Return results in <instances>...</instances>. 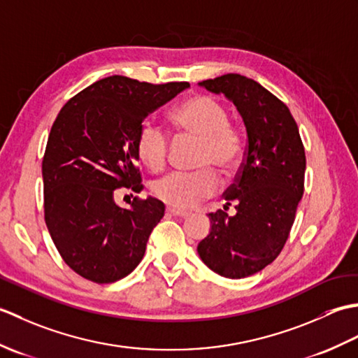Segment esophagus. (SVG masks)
<instances>
[{
    "mask_svg": "<svg viewBox=\"0 0 358 358\" xmlns=\"http://www.w3.org/2000/svg\"><path fill=\"white\" fill-rule=\"evenodd\" d=\"M167 212H169L171 215H173V217H178V218H187L189 215V212H183V210H178V209H173V208H169L167 209Z\"/></svg>",
    "mask_w": 358,
    "mask_h": 358,
    "instance_id": "1",
    "label": "esophagus"
}]
</instances>
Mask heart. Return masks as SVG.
Here are the masks:
<instances>
[{
    "instance_id": "b5f03b06",
    "label": "heart",
    "mask_w": 358,
    "mask_h": 358,
    "mask_svg": "<svg viewBox=\"0 0 358 358\" xmlns=\"http://www.w3.org/2000/svg\"><path fill=\"white\" fill-rule=\"evenodd\" d=\"M171 123L180 136L199 140L194 172H172L155 180L150 189L159 201L173 209H189L209 199L218 189L217 169L231 175L238 164L241 141L227 124V112L214 98L195 95L171 113ZM136 155L144 166L159 171L169 154V136L154 121L141 123L136 134Z\"/></svg>"
}]
</instances>
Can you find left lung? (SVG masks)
<instances>
[{"mask_svg":"<svg viewBox=\"0 0 358 358\" xmlns=\"http://www.w3.org/2000/svg\"><path fill=\"white\" fill-rule=\"evenodd\" d=\"M234 103L248 146L224 210L209 214L210 231L196 250L218 275L245 278L271 264L283 249L305 187V148L291 112L257 81L227 73L199 83ZM236 204V215L225 209Z\"/></svg>","mask_w":358,"mask_h":358,"instance_id":"left-lung-1","label":"left lung"}]
</instances>
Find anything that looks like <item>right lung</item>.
I'll list each match as a JSON object with an SVG mask.
<instances>
[{
    "label": "right lung",
    "instance_id": "obj_1",
    "mask_svg": "<svg viewBox=\"0 0 358 358\" xmlns=\"http://www.w3.org/2000/svg\"><path fill=\"white\" fill-rule=\"evenodd\" d=\"M189 83L149 85L112 75L64 104L43 158L44 218L66 264L95 283H113L143 260L164 204L148 196L129 208L115 189L141 191L136 134L149 113Z\"/></svg>",
    "mask_w": 358,
    "mask_h": 358
}]
</instances>
